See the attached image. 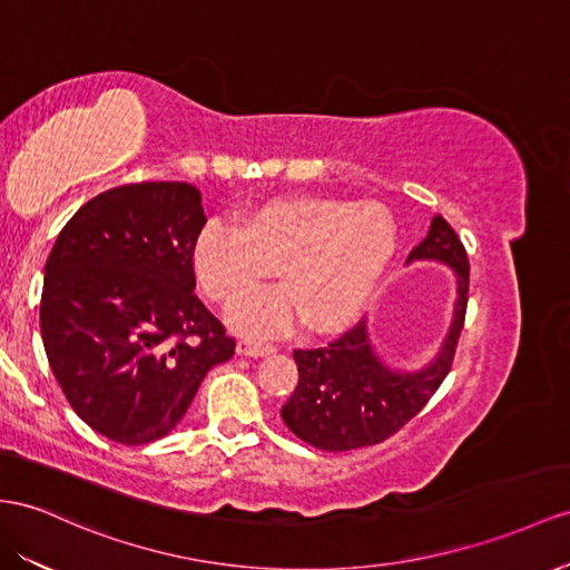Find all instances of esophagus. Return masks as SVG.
<instances>
[{
  "instance_id": "1",
  "label": "esophagus",
  "mask_w": 570,
  "mask_h": 570,
  "mask_svg": "<svg viewBox=\"0 0 570 570\" xmlns=\"http://www.w3.org/2000/svg\"><path fill=\"white\" fill-rule=\"evenodd\" d=\"M276 346L274 344H267V342H253V340H243L238 344V354L240 356H267V354H274Z\"/></svg>"
}]
</instances>
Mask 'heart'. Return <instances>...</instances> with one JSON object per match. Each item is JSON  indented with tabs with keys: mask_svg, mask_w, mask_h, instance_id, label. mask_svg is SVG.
Here are the masks:
<instances>
[{
	"mask_svg": "<svg viewBox=\"0 0 570 570\" xmlns=\"http://www.w3.org/2000/svg\"><path fill=\"white\" fill-rule=\"evenodd\" d=\"M395 250V226L377 207L325 197L276 199L243 218L204 224L195 272L218 303H236L283 267L287 288L238 303L240 332H282L303 315L313 330L348 323L368 301Z\"/></svg>",
	"mask_w": 570,
	"mask_h": 570,
	"instance_id": "b5f03b06",
	"label": "heart"
}]
</instances>
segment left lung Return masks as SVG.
Here are the masks:
<instances>
[{
	"mask_svg": "<svg viewBox=\"0 0 570 570\" xmlns=\"http://www.w3.org/2000/svg\"><path fill=\"white\" fill-rule=\"evenodd\" d=\"M410 259H443L458 274L455 320L441 356L419 373H392L375 358L363 320L325 346L296 348L298 385L282 406V419L301 441L327 452L383 443L424 410L445 381L464 327L470 257L455 228L438 214Z\"/></svg>",
	"mask_w": 570,
	"mask_h": 570,
	"instance_id": "8db88e82",
	"label": "left lung"
}]
</instances>
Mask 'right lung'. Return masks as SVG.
Wrapping results in <instances>:
<instances>
[{
    "label": "right lung",
    "mask_w": 570,
    "mask_h": 570,
    "mask_svg": "<svg viewBox=\"0 0 570 570\" xmlns=\"http://www.w3.org/2000/svg\"><path fill=\"white\" fill-rule=\"evenodd\" d=\"M207 224L187 183H135L89 199L46 265L40 334L71 410L112 443L164 438L236 340L195 294Z\"/></svg>",
    "instance_id": "add662e5"
}]
</instances>
